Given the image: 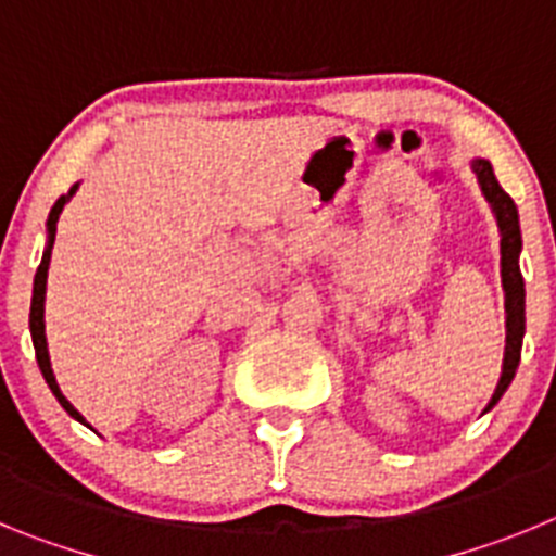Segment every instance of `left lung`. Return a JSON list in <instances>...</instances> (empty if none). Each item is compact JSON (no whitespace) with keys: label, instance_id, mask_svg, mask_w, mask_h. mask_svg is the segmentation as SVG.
Masks as SVG:
<instances>
[{"label":"left lung","instance_id":"1","mask_svg":"<svg viewBox=\"0 0 556 556\" xmlns=\"http://www.w3.org/2000/svg\"><path fill=\"white\" fill-rule=\"evenodd\" d=\"M471 172L477 174V182L482 188L484 199H488L493 216H496L498 235H502V288H504V313H507V343H504V359H502V377H498L496 390L490 396L484 413L496 407L498 399L504 396V390L513 382L518 363H521V346H523V329H527V290H523L521 277V224H518V207L504 193L498 185L493 166L488 160L477 157L471 160Z\"/></svg>","mask_w":556,"mask_h":556}]
</instances>
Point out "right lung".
<instances>
[{
	"instance_id": "add662e5",
	"label": "right lung",
	"mask_w": 556,
	"mask_h": 556,
	"mask_svg": "<svg viewBox=\"0 0 556 556\" xmlns=\"http://www.w3.org/2000/svg\"><path fill=\"white\" fill-rule=\"evenodd\" d=\"M79 182L74 185L72 191L66 197H60L54 202V207L49 210V218H47V249H43V257H41V266L35 271V282H33V304H29V332H33V346H35V359H38V368H41L43 379H47L49 390L54 393V399L60 402V407L66 409L72 415L74 421L85 424V427H91V424L85 421L79 409H74V404L68 402L58 388V379H54L52 371V363H49V349H47V324H43V302H47V274H49V260H52V247H54V232H58V218L63 213V207L68 204V199L77 193Z\"/></svg>"
}]
</instances>
